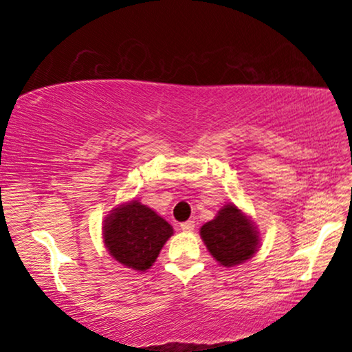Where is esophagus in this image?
I'll use <instances>...</instances> for the list:
<instances>
[{"instance_id": "esophagus-1", "label": "esophagus", "mask_w": 352, "mask_h": 352, "mask_svg": "<svg viewBox=\"0 0 352 352\" xmlns=\"http://www.w3.org/2000/svg\"><path fill=\"white\" fill-rule=\"evenodd\" d=\"M180 228L183 231H186V233H190V231H194V228H195V222L194 220H188V222H183L180 225Z\"/></svg>"}]
</instances>
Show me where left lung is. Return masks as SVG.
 <instances>
[{
  "label": "left lung",
  "mask_w": 352,
  "mask_h": 352,
  "mask_svg": "<svg viewBox=\"0 0 352 352\" xmlns=\"http://www.w3.org/2000/svg\"><path fill=\"white\" fill-rule=\"evenodd\" d=\"M200 236L212 258L223 267L242 264L252 258L259 242L252 220L233 204L225 205L216 219L201 226Z\"/></svg>",
  "instance_id": "left-lung-1"
}]
</instances>
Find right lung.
<instances>
[{"label":"right lung","mask_w":352,"mask_h":352,"mask_svg":"<svg viewBox=\"0 0 352 352\" xmlns=\"http://www.w3.org/2000/svg\"><path fill=\"white\" fill-rule=\"evenodd\" d=\"M174 233L172 226L138 200L113 210L104 223V242L110 254L127 269H151L166 241Z\"/></svg>","instance_id":"add662e5"}]
</instances>
